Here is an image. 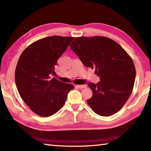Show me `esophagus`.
I'll use <instances>...</instances> for the list:
<instances>
[{"label": "esophagus", "instance_id": "obj_1", "mask_svg": "<svg viewBox=\"0 0 151 151\" xmlns=\"http://www.w3.org/2000/svg\"><path fill=\"white\" fill-rule=\"evenodd\" d=\"M76 87L82 89V88H84L86 87V85H76Z\"/></svg>", "mask_w": 151, "mask_h": 151}]
</instances>
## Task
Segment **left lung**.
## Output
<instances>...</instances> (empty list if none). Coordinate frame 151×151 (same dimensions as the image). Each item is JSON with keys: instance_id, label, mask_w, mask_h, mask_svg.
<instances>
[{"instance_id": "obj_1", "label": "left lung", "mask_w": 151, "mask_h": 151, "mask_svg": "<svg viewBox=\"0 0 151 151\" xmlns=\"http://www.w3.org/2000/svg\"><path fill=\"white\" fill-rule=\"evenodd\" d=\"M70 48L86 67L95 68L101 81L89 83L93 96L87 103L97 114L109 116L126 103L133 88L136 70L123 48L108 37H77Z\"/></svg>"}]
</instances>
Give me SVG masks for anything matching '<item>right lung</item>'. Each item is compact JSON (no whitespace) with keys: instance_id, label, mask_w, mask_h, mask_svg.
I'll return each instance as SVG.
<instances>
[{"instance_id":"add662e5","label":"right lung","mask_w":151,"mask_h":151,"mask_svg":"<svg viewBox=\"0 0 151 151\" xmlns=\"http://www.w3.org/2000/svg\"><path fill=\"white\" fill-rule=\"evenodd\" d=\"M74 37L51 36L32 43L18 60L15 82L20 97L38 115L48 117L65 104L66 96L74 88L51 75H55L57 60Z\"/></svg>"}]
</instances>
